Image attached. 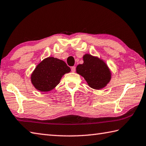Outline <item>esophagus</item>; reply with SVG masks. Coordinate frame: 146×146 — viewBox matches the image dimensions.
I'll return each instance as SVG.
<instances>
[{"instance_id": "esophagus-1", "label": "esophagus", "mask_w": 146, "mask_h": 146, "mask_svg": "<svg viewBox=\"0 0 146 146\" xmlns=\"http://www.w3.org/2000/svg\"><path fill=\"white\" fill-rule=\"evenodd\" d=\"M71 71H72V72H75V70H76V67L75 66H72L71 68Z\"/></svg>"}]
</instances>
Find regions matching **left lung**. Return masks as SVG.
Returning a JSON list of instances; mask_svg holds the SVG:
<instances>
[{"label": "left lung", "instance_id": "obj_1", "mask_svg": "<svg viewBox=\"0 0 146 146\" xmlns=\"http://www.w3.org/2000/svg\"><path fill=\"white\" fill-rule=\"evenodd\" d=\"M84 63L76 66V73L82 76L89 87L100 90L111 80V73L103 60L86 54L83 57Z\"/></svg>", "mask_w": 146, "mask_h": 146}]
</instances>
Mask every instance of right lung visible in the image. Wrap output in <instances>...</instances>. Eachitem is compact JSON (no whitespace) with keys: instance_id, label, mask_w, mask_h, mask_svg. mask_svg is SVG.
Wrapping results in <instances>:
<instances>
[{"instance_id":"right-lung-1","label":"right lung","mask_w":146,"mask_h":146,"mask_svg":"<svg viewBox=\"0 0 146 146\" xmlns=\"http://www.w3.org/2000/svg\"><path fill=\"white\" fill-rule=\"evenodd\" d=\"M70 71V68L64 61L48 57L36 66L31 75V82L36 89L48 92L59 84L65 73Z\"/></svg>"}]
</instances>
